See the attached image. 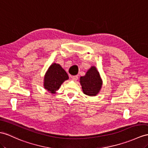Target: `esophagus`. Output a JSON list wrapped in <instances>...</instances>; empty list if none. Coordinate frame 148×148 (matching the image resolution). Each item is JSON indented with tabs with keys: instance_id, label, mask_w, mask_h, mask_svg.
<instances>
[{
	"instance_id": "obj_1",
	"label": "esophagus",
	"mask_w": 148,
	"mask_h": 148,
	"mask_svg": "<svg viewBox=\"0 0 148 148\" xmlns=\"http://www.w3.org/2000/svg\"><path fill=\"white\" fill-rule=\"evenodd\" d=\"M71 78L73 80V81H77L78 78V77L77 75H75V76H71Z\"/></svg>"
}]
</instances>
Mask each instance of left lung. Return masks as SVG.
<instances>
[{"mask_svg":"<svg viewBox=\"0 0 148 148\" xmlns=\"http://www.w3.org/2000/svg\"><path fill=\"white\" fill-rule=\"evenodd\" d=\"M80 82L83 92L88 96H95L101 89L102 80L95 66H92L85 76L81 77Z\"/></svg>","mask_w":148,"mask_h":148,"instance_id":"obj_1","label":"left lung"}]
</instances>
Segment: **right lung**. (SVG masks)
Segmentation results:
<instances>
[{"label":"right lung","instance_id":"add662e5","mask_svg":"<svg viewBox=\"0 0 148 148\" xmlns=\"http://www.w3.org/2000/svg\"><path fill=\"white\" fill-rule=\"evenodd\" d=\"M69 78L66 72L59 64L53 63L47 70L44 78V88L55 93L63 83Z\"/></svg>","mask_w":148,"mask_h":148}]
</instances>
